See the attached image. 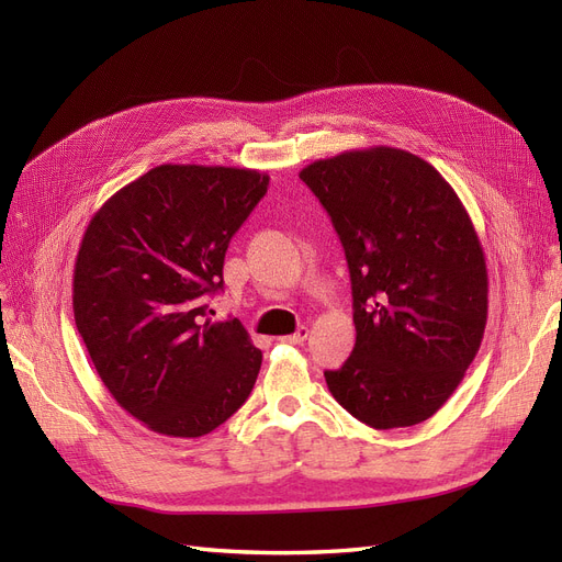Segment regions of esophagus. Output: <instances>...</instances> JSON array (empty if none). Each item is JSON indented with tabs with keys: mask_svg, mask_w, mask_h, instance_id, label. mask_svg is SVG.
<instances>
[{
	"mask_svg": "<svg viewBox=\"0 0 562 562\" xmlns=\"http://www.w3.org/2000/svg\"><path fill=\"white\" fill-rule=\"evenodd\" d=\"M307 335H310V330L304 328V326H300L293 335H283V337H279L283 345H302L304 339H307Z\"/></svg>",
	"mask_w": 562,
	"mask_h": 562,
	"instance_id": "obj_1",
	"label": "esophagus"
}]
</instances>
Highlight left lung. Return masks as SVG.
I'll return each mask as SVG.
<instances>
[{
    "mask_svg": "<svg viewBox=\"0 0 562 562\" xmlns=\"http://www.w3.org/2000/svg\"><path fill=\"white\" fill-rule=\"evenodd\" d=\"M342 241L356 345L330 394L372 429L413 427L443 405L481 349L487 267L479 234L431 164L396 147L300 171Z\"/></svg>",
    "mask_w": 562,
    "mask_h": 562,
    "instance_id": "1",
    "label": "left lung"
}]
</instances>
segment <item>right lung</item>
I'll use <instances>...</instances> for the list:
<instances>
[{
	"label": "right lung",
	"mask_w": 562,
	"mask_h": 562,
	"mask_svg": "<svg viewBox=\"0 0 562 562\" xmlns=\"http://www.w3.org/2000/svg\"><path fill=\"white\" fill-rule=\"evenodd\" d=\"M252 168L161 164L91 217L75 262L77 330L112 398L147 429L206 436L250 396L262 351L211 323L232 236L267 194Z\"/></svg>",
	"instance_id": "obj_1"
}]
</instances>
